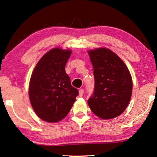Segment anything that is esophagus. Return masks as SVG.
Masks as SVG:
<instances>
[{
    "mask_svg": "<svg viewBox=\"0 0 157 157\" xmlns=\"http://www.w3.org/2000/svg\"><path fill=\"white\" fill-rule=\"evenodd\" d=\"M83 93H84V90L82 89H81L80 90H79V96H82L83 95Z\"/></svg>",
    "mask_w": 157,
    "mask_h": 157,
    "instance_id": "34e87169",
    "label": "esophagus"
}]
</instances>
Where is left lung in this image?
Here are the masks:
<instances>
[{
  "label": "left lung",
  "instance_id": "1",
  "mask_svg": "<svg viewBox=\"0 0 157 157\" xmlns=\"http://www.w3.org/2000/svg\"><path fill=\"white\" fill-rule=\"evenodd\" d=\"M94 68V91L88 104L95 115L111 119L121 115L130 101L132 79L124 61L106 48L88 51Z\"/></svg>",
  "mask_w": 157,
  "mask_h": 157
}]
</instances>
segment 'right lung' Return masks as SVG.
<instances>
[{"label": "right lung", "instance_id": "1", "mask_svg": "<svg viewBox=\"0 0 157 157\" xmlns=\"http://www.w3.org/2000/svg\"><path fill=\"white\" fill-rule=\"evenodd\" d=\"M71 54V50L51 49L43 56L32 73L30 101L36 115L46 122H59L65 118L78 94L65 71Z\"/></svg>", "mask_w": 157, "mask_h": 157}]
</instances>
